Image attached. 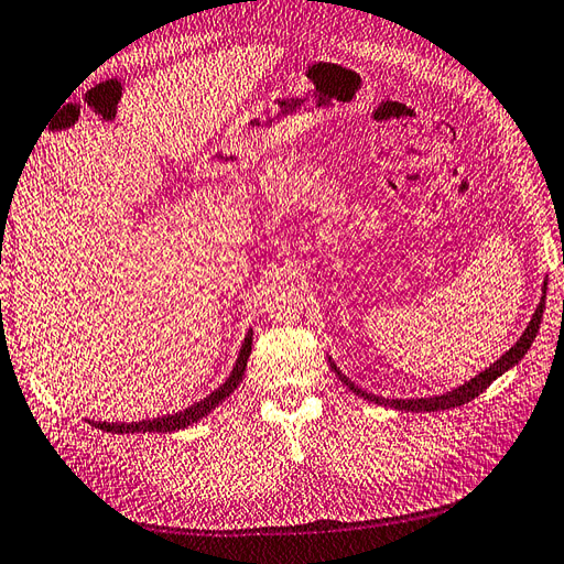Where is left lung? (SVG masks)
<instances>
[{"mask_svg":"<svg viewBox=\"0 0 564 564\" xmlns=\"http://www.w3.org/2000/svg\"><path fill=\"white\" fill-rule=\"evenodd\" d=\"M545 288H547V283H543V293H545ZM543 310H545V295L541 297V303H539V307H535L533 317H531V322H529V326H527V332L521 334L519 341H517L512 348H509L500 360L492 362L490 368H486V370H482L480 375H476L474 379H468L466 384H462V387H456V389L447 391V394L427 397V399H384V397L368 394V391H362L360 387L352 384L350 379H348L341 370H338L334 362H332V370H334V372H336V377L341 379V382L352 391V394H358V397L368 399V401H372V403H379V405H391V409H397V411H413V413H425V411H432V413H435V411H449V409H456V405H464V403H468V401H474L478 394H482V391H486V389L495 382L497 377L505 375L509 368H514V365H517L523 356H527V350L531 348L535 334H539V329H541Z\"/></svg>","mask_w":564,"mask_h":564,"instance_id":"left-lung-1","label":"left lung"}]
</instances>
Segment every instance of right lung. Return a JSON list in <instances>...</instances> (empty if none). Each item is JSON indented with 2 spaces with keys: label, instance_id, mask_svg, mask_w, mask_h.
Masks as SVG:
<instances>
[{
  "label": "right lung",
  "instance_id": "obj_1",
  "mask_svg": "<svg viewBox=\"0 0 564 564\" xmlns=\"http://www.w3.org/2000/svg\"><path fill=\"white\" fill-rule=\"evenodd\" d=\"M252 352V332H247L245 336V344L240 348V356L235 360V368L230 372V377L223 382L216 391H212L204 401L187 405L185 411L180 413H170L163 417H153V421H139V423H94L98 430L105 432H112V435H134V432H175V430H185L187 425L202 421L204 415L212 413L218 403L226 401L238 384L242 382V375L247 368V358H250ZM90 423V421H88Z\"/></svg>",
  "mask_w": 564,
  "mask_h": 564
}]
</instances>
